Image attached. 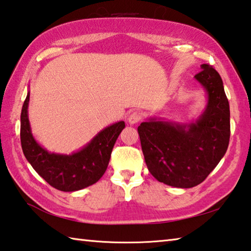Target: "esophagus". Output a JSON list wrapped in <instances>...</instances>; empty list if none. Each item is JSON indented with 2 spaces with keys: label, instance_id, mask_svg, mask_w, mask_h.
Segmentation results:
<instances>
[{
  "label": "esophagus",
  "instance_id": "esophagus-1",
  "mask_svg": "<svg viewBox=\"0 0 251 251\" xmlns=\"http://www.w3.org/2000/svg\"><path fill=\"white\" fill-rule=\"evenodd\" d=\"M141 119H142V114L141 113H140L139 111H133L132 113H130L128 121H129L130 125H135V123H138L139 121H141Z\"/></svg>",
  "mask_w": 251,
  "mask_h": 251
}]
</instances>
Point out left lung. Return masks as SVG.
<instances>
[{
    "label": "left lung",
    "mask_w": 251,
    "mask_h": 251,
    "mask_svg": "<svg viewBox=\"0 0 251 251\" xmlns=\"http://www.w3.org/2000/svg\"><path fill=\"white\" fill-rule=\"evenodd\" d=\"M195 79L207 95L204 112L195 121L178 123L150 118L138 126L150 173L166 185H199L216 168L230 137L229 102L213 66L201 65Z\"/></svg>",
    "instance_id": "8db88e82"
}]
</instances>
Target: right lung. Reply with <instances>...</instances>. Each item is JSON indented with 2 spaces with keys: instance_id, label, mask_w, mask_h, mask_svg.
<instances>
[{
  "instance_id": "obj_1",
  "label": "right lung",
  "mask_w": 251,
  "mask_h": 251,
  "mask_svg": "<svg viewBox=\"0 0 251 251\" xmlns=\"http://www.w3.org/2000/svg\"><path fill=\"white\" fill-rule=\"evenodd\" d=\"M29 91L21 113V143L26 160L50 186L63 192L82 190L98 182L108 168L110 156L125 121L107 126L85 147L72 154L50 153L35 140L28 120Z\"/></svg>"
}]
</instances>
